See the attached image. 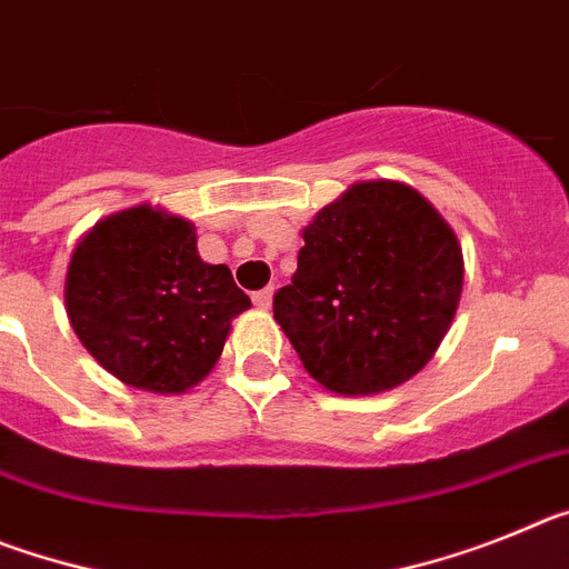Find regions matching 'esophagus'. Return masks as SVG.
<instances>
[{
	"mask_svg": "<svg viewBox=\"0 0 569 569\" xmlns=\"http://www.w3.org/2000/svg\"><path fill=\"white\" fill-rule=\"evenodd\" d=\"M253 305L261 310H268L273 305V288H264V290H256L253 293Z\"/></svg>",
	"mask_w": 569,
	"mask_h": 569,
	"instance_id": "34e87169",
	"label": "esophagus"
}]
</instances>
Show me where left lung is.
Wrapping results in <instances>:
<instances>
[{
    "label": "left lung",
    "mask_w": 569,
    "mask_h": 569,
    "mask_svg": "<svg viewBox=\"0 0 569 569\" xmlns=\"http://www.w3.org/2000/svg\"><path fill=\"white\" fill-rule=\"evenodd\" d=\"M273 316L301 365L339 396L405 385L433 359L459 310L465 256L419 190L356 182L305 228Z\"/></svg>",
    "instance_id": "left-lung-1"
}]
</instances>
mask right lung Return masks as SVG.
Wrapping results in <instances>:
<instances>
[{
    "label": "right lung",
    "mask_w": 569,
    "mask_h": 569,
    "mask_svg": "<svg viewBox=\"0 0 569 569\" xmlns=\"http://www.w3.org/2000/svg\"><path fill=\"white\" fill-rule=\"evenodd\" d=\"M250 308L228 264H208L196 228L136 204L90 230L70 256L64 310L99 365L139 390L184 393L213 370L230 321Z\"/></svg>",
    "instance_id": "obj_1"
}]
</instances>
